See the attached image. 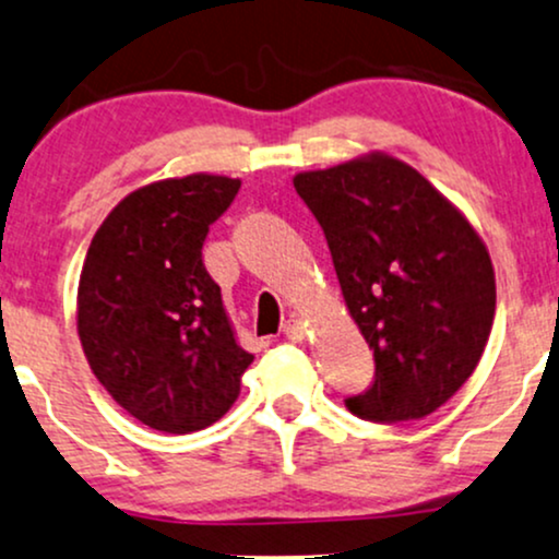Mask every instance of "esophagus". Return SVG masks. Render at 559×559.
<instances>
[{
    "label": "esophagus",
    "mask_w": 559,
    "mask_h": 559,
    "mask_svg": "<svg viewBox=\"0 0 559 559\" xmlns=\"http://www.w3.org/2000/svg\"><path fill=\"white\" fill-rule=\"evenodd\" d=\"M282 334H285L287 340H293V343H298V340L306 337V321L290 317L285 321V326H282Z\"/></svg>",
    "instance_id": "obj_1"
}]
</instances>
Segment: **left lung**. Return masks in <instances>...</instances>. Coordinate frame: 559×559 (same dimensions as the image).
Returning <instances> with one entry per match:
<instances>
[{"instance_id":"left-lung-1","label":"left lung","mask_w":559,"mask_h":559,"mask_svg":"<svg viewBox=\"0 0 559 559\" xmlns=\"http://www.w3.org/2000/svg\"><path fill=\"white\" fill-rule=\"evenodd\" d=\"M293 186L324 229L343 298L377 377L345 405L369 421L442 408L481 360L497 287L484 240L455 203L395 156L371 151Z\"/></svg>"}]
</instances>
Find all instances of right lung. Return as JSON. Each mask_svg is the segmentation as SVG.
I'll return each instance as SVG.
<instances>
[{
    "label": "right lung",
    "instance_id": "1",
    "mask_svg": "<svg viewBox=\"0 0 559 559\" xmlns=\"http://www.w3.org/2000/svg\"><path fill=\"white\" fill-rule=\"evenodd\" d=\"M238 190L235 177L206 173L148 182L111 209L85 253L83 353L115 403L156 431L219 421L253 360L201 259L209 225Z\"/></svg>",
    "mask_w": 559,
    "mask_h": 559
}]
</instances>
